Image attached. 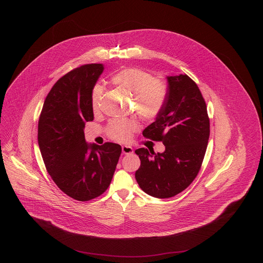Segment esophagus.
<instances>
[{
    "mask_svg": "<svg viewBox=\"0 0 263 263\" xmlns=\"http://www.w3.org/2000/svg\"><path fill=\"white\" fill-rule=\"evenodd\" d=\"M121 151H122V153H123L124 155H127V154H132V153L134 152L133 148H132V147H129V146H122Z\"/></svg>",
    "mask_w": 263,
    "mask_h": 263,
    "instance_id": "1",
    "label": "esophagus"
}]
</instances>
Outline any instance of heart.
<instances>
[{"instance_id":"obj_1","label":"heart","mask_w":263,"mask_h":263,"mask_svg":"<svg viewBox=\"0 0 263 263\" xmlns=\"http://www.w3.org/2000/svg\"><path fill=\"white\" fill-rule=\"evenodd\" d=\"M113 83L126 92L135 95L136 103L140 110L147 115L159 112L166 98V86L153 76L138 69H126L113 76ZM101 87L97 86L93 91V110L99 111V98L101 96ZM135 127L132 122L116 121L108 126V137L114 141L123 140Z\"/></svg>"}]
</instances>
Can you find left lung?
<instances>
[{"label": "left lung", "mask_w": 263, "mask_h": 263, "mask_svg": "<svg viewBox=\"0 0 263 263\" xmlns=\"http://www.w3.org/2000/svg\"><path fill=\"white\" fill-rule=\"evenodd\" d=\"M168 90L156 120L143 136L162 142L164 153L136 150L141 166L136 179L146 193L158 198L172 197L197 176L210 138L205 101L196 83L186 74L167 77Z\"/></svg>", "instance_id": "1"}]
</instances>
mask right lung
Instances as JSON below:
<instances>
[{"label": "right lung", "instance_id": "obj_1", "mask_svg": "<svg viewBox=\"0 0 263 263\" xmlns=\"http://www.w3.org/2000/svg\"><path fill=\"white\" fill-rule=\"evenodd\" d=\"M103 69L101 64H87L60 78L38 120V145L45 168L58 187L79 201L105 192L121 154L117 144L97 146L85 141V122L94 118L92 90Z\"/></svg>", "mask_w": 263, "mask_h": 263}]
</instances>
